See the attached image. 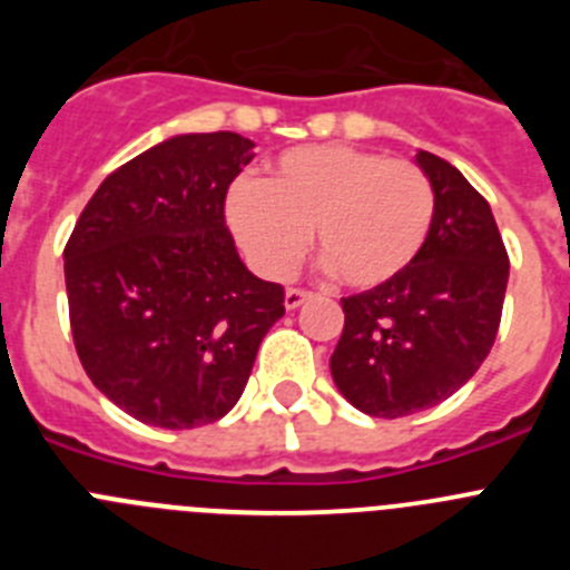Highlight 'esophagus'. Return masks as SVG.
<instances>
[{
  "mask_svg": "<svg viewBox=\"0 0 570 570\" xmlns=\"http://www.w3.org/2000/svg\"><path fill=\"white\" fill-rule=\"evenodd\" d=\"M311 291H299V288H288L285 291V308L288 311H294V308H299V305H305V302L311 299Z\"/></svg>",
  "mask_w": 570,
  "mask_h": 570,
  "instance_id": "obj_1",
  "label": "esophagus"
}]
</instances>
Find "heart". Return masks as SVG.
I'll return each mask as SVG.
<instances>
[{"label":"heart","mask_w":570,"mask_h":570,"mask_svg":"<svg viewBox=\"0 0 570 570\" xmlns=\"http://www.w3.org/2000/svg\"><path fill=\"white\" fill-rule=\"evenodd\" d=\"M225 214L265 276H288L314 230L316 254L336 279L371 291L396 279L425 248L434 188L407 159L351 145H308L285 150L262 185H234Z\"/></svg>","instance_id":"1"}]
</instances>
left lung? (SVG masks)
I'll use <instances>...</instances> for the list:
<instances>
[{
    "label": "left lung",
    "instance_id": "1",
    "mask_svg": "<svg viewBox=\"0 0 570 570\" xmlns=\"http://www.w3.org/2000/svg\"><path fill=\"white\" fill-rule=\"evenodd\" d=\"M434 188L425 248L396 279L342 299L331 356L340 394L367 416L396 420L440 405L485 362L508 288V254L491 205L440 156L416 150Z\"/></svg>",
    "mask_w": 570,
    "mask_h": 570
}]
</instances>
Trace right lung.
Returning a JSON list of instances; mask_svg holds the SVG:
<instances>
[{
    "instance_id": "right-lung-1",
    "label": "right lung",
    "mask_w": 570,
    "mask_h": 570,
    "mask_svg": "<svg viewBox=\"0 0 570 570\" xmlns=\"http://www.w3.org/2000/svg\"><path fill=\"white\" fill-rule=\"evenodd\" d=\"M254 142L183 134L116 168L65 245L70 331L90 382L145 425L223 420L285 291L245 268L225 194Z\"/></svg>"
}]
</instances>
